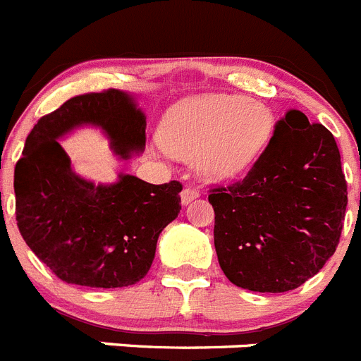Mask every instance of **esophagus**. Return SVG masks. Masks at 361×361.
<instances>
[{"label":"esophagus","instance_id":"esophagus-1","mask_svg":"<svg viewBox=\"0 0 361 361\" xmlns=\"http://www.w3.org/2000/svg\"><path fill=\"white\" fill-rule=\"evenodd\" d=\"M196 197H200V192H197L196 188L185 187L183 190H181V203H183V204H188L190 201L196 200Z\"/></svg>","mask_w":361,"mask_h":361}]
</instances>
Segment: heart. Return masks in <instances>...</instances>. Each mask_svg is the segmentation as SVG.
Returning a JSON list of instances; mask_svg holds the SVG:
<instances>
[{"label":"heart","instance_id":"heart-1","mask_svg":"<svg viewBox=\"0 0 361 361\" xmlns=\"http://www.w3.org/2000/svg\"><path fill=\"white\" fill-rule=\"evenodd\" d=\"M275 131L266 104L230 93H214L176 104L160 128L161 147L194 160L207 180H228L257 160Z\"/></svg>","mask_w":361,"mask_h":361}]
</instances>
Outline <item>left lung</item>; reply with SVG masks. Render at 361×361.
Returning a JSON list of instances; mask_svg holds the SVG:
<instances>
[{
	"label": "left lung",
	"mask_w": 361,
	"mask_h": 361,
	"mask_svg": "<svg viewBox=\"0 0 361 361\" xmlns=\"http://www.w3.org/2000/svg\"><path fill=\"white\" fill-rule=\"evenodd\" d=\"M209 201L228 281L261 293L295 290L324 268L342 233L347 181L334 136L291 109L248 174L212 188Z\"/></svg>",
	"instance_id": "left-lung-1"
}]
</instances>
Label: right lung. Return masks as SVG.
<instances>
[{
  "mask_svg": "<svg viewBox=\"0 0 361 361\" xmlns=\"http://www.w3.org/2000/svg\"><path fill=\"white\" fill-rule=\"evenodd\" d=\"M95 126L128 160L145 149V115L120 90L86 93L39 118L16 164V221L28 248L68 284L124 288L147 275L161 230L181 210V183L152 185L120 174L95 185L73 173L59 144Z\"/></svg>",
  "mask_w": 361,
  "mask_h": 361,
  "instance_id": "add662e5",
  "label": "right lung"
}]
</instances>
